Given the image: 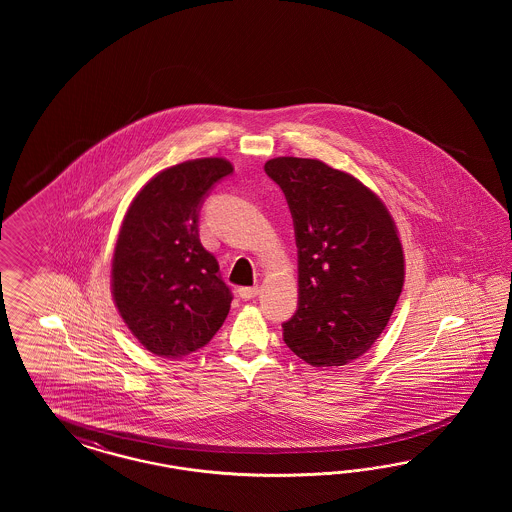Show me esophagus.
<instances>
[{
    "label": "esophagus",
    "mask_w": 512,
    "mask_h": 512,
    "mask_svg": "<svg viewBox=\"0 0 512 512\" xmlns=\"http://www.w3.org/2000/svg\"><path fill=\"white\" fill-rule=\"evenodd\" d=\"M238 295H240L242 300H251V298L259 295V287H240Z\"/></svg>",
    "instance_id": "obj_1"
}]
</instances>
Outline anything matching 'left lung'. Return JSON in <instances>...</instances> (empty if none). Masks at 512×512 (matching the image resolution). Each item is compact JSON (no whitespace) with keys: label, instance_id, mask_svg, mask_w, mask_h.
Returning <instances> with one entry per match:
<instances>
[{"label":"left lung","instance_id":"8db88e82","mask_svg":"<svg viewBox=\"0 0 512 512\" xmlns=\"http://www.w3.org/2000/svg\"><path fill=\"white\" fill-rule=\"evenodd\" d=\"M298 248V308L283 341L315 368L343 366L381 336L403 287V251L385 204L317 159L276 157Z\"/></svg>","mask_w":512,"mask_h":512}]
</instances>
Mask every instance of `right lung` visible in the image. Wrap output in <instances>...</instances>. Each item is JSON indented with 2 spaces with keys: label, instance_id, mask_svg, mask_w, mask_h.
<instances>
[{
  "label": "right lung",
  "instance_id": "1",
  "mask_svg": "<svg viewBox=\"0 0 512 512\" xmlns=\"http://www.w3.org/2000/svg\"><path fill=\"white\" fill-rule=\"evenodd\" d=\"M233 172L221 157L159 172L133 199L112 259V296L125 325L154 355L182 358L216 336L233 293L199 238V212Z\"/></svg>",
  "mask_w": 512,
  "mask_h": 512
}]
</instances>
